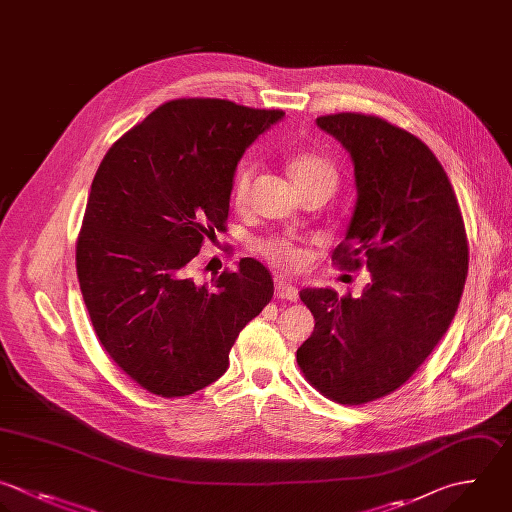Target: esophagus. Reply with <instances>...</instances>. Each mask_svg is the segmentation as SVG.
Wrapping results in <instances>:
<instances>
[{
  "mask_svg": "<svg viewBox=\"0 0 512 512\" xmlns=\"http://www.w3.org/2000/svg\"><path fill=\"white\" fill-rule=\"evenodd\" d=\"M276 298L280 300H290V302H296L298 300V288L284 282V280H276Z\"/></svg>",
  "mask_w": 512,
  "mask_h": 512,
  "instance_id": "obj_1",
  "label": "esophagus"
}]
</instances>
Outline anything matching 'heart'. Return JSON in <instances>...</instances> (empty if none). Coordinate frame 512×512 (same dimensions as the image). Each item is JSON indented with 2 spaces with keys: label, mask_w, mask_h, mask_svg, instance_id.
I'll list each match as a JSON object with an SVG mask.
<instances>
[{
  "label": "heart",
  "mask_w": 512,
  "mask_h": 512,
  "mask_svg": "<svg viewBox=\"0 0 512 512\" xmlns=\"http://www.w3.org/2000/svg\"><path fill=\"white\" fill-rule=\"evenodd\" d=\"M288 170H290V178H292L294 186H302V184H310V182H326L330 186L336 184L334 166L328 160L314 156V154H298L296 158H292ZM252 180H254V168L248 164L240 166L234 176V184H232V198L238 206L248 202L250 190H252ZM260 252L266 258H270L272 262H278L284 266H296L302 258L300 250L284 240L262 242Z\"/></svg>",
  "instance_id": "obj_1"
}]
</instances>
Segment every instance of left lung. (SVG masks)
<instances>
[{"instance_id": "left-lung-1", "label": "left lung", "mask_w": 512, "mask_h": 512, "mask_svg": "<svg viewBox=\"0 0 512 512\" xmlns=\"http://www.w3.org/2000/svg\"><path fill=\"white\" fill-rule=\"evenodd\" d=\"M348 152L356 204L334 250L370 282L358 298L304 288L316 324L296 350L306 380L340 404L400 388L446 334L468 272V244L454 190L436 156L412 134L362 114L316 118Z\"/></svg>"}]
</instances>
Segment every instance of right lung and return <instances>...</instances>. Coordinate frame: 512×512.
Returning a JSON list of instances; mask_svg holds the SVG:
<instances>
[{"instance_id": "obj_1", "label": "right lung", "mask_w": 512, "mask_h": 512, "mask_svg": "<svg viewBox=\"0 0 512 512\" xmlns=\"http://www.w3.org/2000/svg\"><path fill=\"white\" fill-rule=\"evenodd\" d=\"M282 118L228 100H174L124 134L96 172L76 250L82 296L106 352L152 394L216 382L274 294L254 258L210 284L188 272L204 238L224 230L240 158Z\"/></svg>"}]
</instances>
